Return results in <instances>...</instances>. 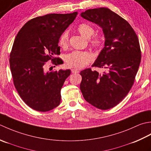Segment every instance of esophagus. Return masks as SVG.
<instances>
[{"label": "esophagus", "mask_w": 151, "mask_h": 151, "mask_svg": "<svg viewBox=\"0 0 151 151\" xmlns=\"http://www.w3.org/2000/svg\"><path fill=\"white\" fill-rule=\"evenodd\" d=\"M72 73H79V70H75V69H72Z\"/></svg>", "instance_id": "obj_1"}]
</instances>
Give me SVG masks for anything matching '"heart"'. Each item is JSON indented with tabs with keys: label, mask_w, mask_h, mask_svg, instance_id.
I'll list each match as a JSON object with an SVG mask.
<instances>
[{
	"label": "heart",
	"mask_w": 151,
	"mask_h": 151,
	"mask_svg": "<svg viewBox=\"0 0 151 151\" xmlns=\"http://www.w3.org/2000/svg\"><path fill=\"white\" fill-rule=\"evenodd\" d=\"M77 30L84 38L89 39V42L92 46L95 48L100 47L102 44L101 37L94 36L92 37L94 33L93 27L87 23H81L77 27ZM68 32L67 30L64 31L58 39V45L61 47L66 48L68 45ZM93 56L88 51H73L67 54L64 57V62L67 67L73 69H81L91 62Z\"/></svg>",
	"instance_id": "heart-1"
}]
</instances>
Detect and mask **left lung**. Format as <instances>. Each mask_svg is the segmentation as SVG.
I'll return each instance as SVG.
<instances>
[{"instance_id": "8db88e82", "label": "left lung", "mask_w": 151, "mask_h": 151, "mask_svg": "<svg viewBox=\"0 0 151 151\" xmlns=\"http://www.w3.org/2000/svg\"><path fill=\"white\" fill-rule=\"evenodd\" d=\"M81 16L102 29L104 47L92 66L107 70L103 73L83 70L80 89L87 102L109 109L121 102L134 83L141 62L139 40L128 21L109 8L90 9Z\"/></svg>"}]
</instances>
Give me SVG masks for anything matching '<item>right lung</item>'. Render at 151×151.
<instances>
[{
	"label": "right lung",
	"mask_w": 151,
	"mask_h": 151,
	"mask_svg": "<svg viewBox=\"0 0 151 151\" xmlns=\"http://www.w3.org/2000/svg\"><path fill=\"white\" fill-rule=\"evenodd\" d=\"M78 12L51 14L37 17L24 24L15 37L10 56L15 87L27 106L45 112L60 103V91L70 70L49 72L46 62L62 64L58 39L71 24Z\"/></svg>",
	"instance_id": "right-lung-1"
}]
</instances>
